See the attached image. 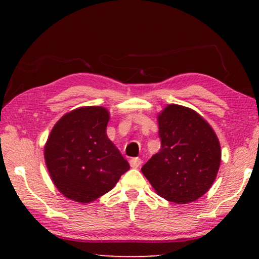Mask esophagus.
Segmentation results:
<instances>
[{
	"mask_svg": "<svg viewBox=\"0 0 259 259\" xmlns=\"http://www.w3.org/2000/svg\"><path fill=\"white\" fill-rule=\"evenodd\" d=\"M142 164V160L139 157H134V159L130 160V166L134 169H137L138 166Z\"/></svg>",
	"mask_w": 259,
	"mask_h": 259,
	"instance_id": "obj_1",
	"label": "esophagus"
}]
</instances>
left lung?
Wrapping results in <instances>:
<instances>
[{"mask_svg": "<svg viewBox=\"0 0 259 259\" xmlns=\"http://www.w3.org/2000/svg\"><path fill=\"white\" fill-rule=\"evenodd\" d=\"M161 148L142 172L161 198L177 204L194 202L217 177L222 160L216 133L199 113L170 104L157 115Z\"/></svg>", "mask_w": 259, "mask_h": 259, "instance_id": "8db88e82", "label": "left lung"}]
</instances>
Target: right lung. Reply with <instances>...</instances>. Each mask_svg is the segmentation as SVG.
<instances>
[{
    "label": "right lung",
    "mask_w": 259,
    "mask_h": 259,
    "mask_svg": "<svg viewBox=\"0 0 259 259\" xmlns=\"http://www.w3.org/2000/svg\"><path fill=\"white\" fill-rule=\"evenodd\" d=\"M109 112L83 106L64 114L45 145V160L54 185L67 199L90 203L106 194L130 169L107 137Z\"/></svg>",
    "instance_id": "obj_1"
}]
</instances>
